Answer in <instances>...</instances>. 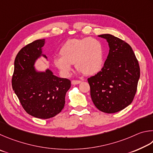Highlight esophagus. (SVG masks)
<instances>
[{
    "label": "esophagus",
    "instance_id": "34e87169",
    "mask_svg": "<svg viewBox=\"0 0 153 153\" xmlns=\"http://www.w3.org/2000/svg\"><path fill=\"white\" fill-rule=\"evenodd\" d=\"M81 81H76V80H73V81H72L71 83L72 85H78L79 83H81Z\"/></svg>",
    "mask_w": 153,
    "mask_h": 153
}]
</instances>
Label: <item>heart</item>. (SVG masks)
<instances>
[{
  "mask_svg": "<svg viewBox=\"0 0 153 153\" xmlns=\"http://www.w3.org/2000/svg\"><path fill=\"white\" fill-rule=\"evenodd\" d=\"M60 54L53 58V64L64 76H70L73 64L80 73L86 75L95 74L102 68L103 46L97 39H69L61 47Z\"/></svg>",
  "mask_w": 153,
  "mask_h": 153,
  "instance_id": "heart-1",
  "label": "heart"
}]
</instances>
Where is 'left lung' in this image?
Here are the masks:
<instances>
[{
	"label": "left lung",
	"mask_w": 153,
	"mask_h": 153,
	"mask_svg": "<svg viewBox=\"0 0 153 153\" xmlns=\"http://www.w3.org/2000/svg\"><path fill=\"white\" fill-rule=\"evenodd\" d=\"M98 36L107 40L109 50L101 71L88 79L91 97L99 110L116 113L132 102L140 78V67L126 42L111 34Z\"/></svg>",
	"instance_id": "1"
}]
</instances>
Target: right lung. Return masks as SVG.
Listing matches in <instances>:
<instances>
[{"label":"right lung","instance_id":"add662e5","mask_svg":"<svg viewBox=\"0 0 153 153\" xmlns=\"http://www.w3.org/2000/svg\"><path fill=\"white\" fill-rule=\"evenodd\" d=\"M45 39H37L23 48L16 56L12 79L13 91L27 113L40 119L54 117L62 110L71 81L55 76L49 68L37 70Z\"/></svg>","mask_w":153,"mask_h":153}]
</instances>
